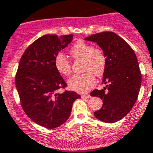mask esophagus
Segmentation results:
<instances>
[{
  "instance_id": "esophagus-1",
  "label": "esophagus",
  "mask_w": 153,
  "mask_h": 153,
  "mask_svg": "<svg viewBox=\"0 0 153 153\" xmlns=\"http://www.w3.org/2000/svg\"><path fill=\"white\" fill-rule=\"evenodd\" d=\"M81 97H82V98H90L91 96H90V94H82V95H81Z\"/></svg>"
}]
</instances>
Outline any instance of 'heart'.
<instances>
[{
  "label": "heart",
  "mask_w": 153,
  "mask_h": 153,
  "mask_svg": "<svg viewBox=\"0 0 153 153\" xmlns=\"http://www.w3.org/2000/svg\"><path fill=\"white\" fill-rule=\"evenodd\" d=\"M70 54L74 58H83V70L82 74H76L68 80L69 87L78 93H85L93 87L96 83V76L103 74L106 67V58L102 51L93 47L92 44L78 40L70 49ZM54 67L60 74L67 76L71 73V63L62 53L54 57Z\"/></svg>",
  "instance_id": "heart-1"
}]
</instances>
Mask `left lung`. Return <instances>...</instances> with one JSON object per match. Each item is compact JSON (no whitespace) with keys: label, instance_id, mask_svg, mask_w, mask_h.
<instances>
[{"label":"left lung","instance_id":"1","mask_svg":"<svg viewBox=\"0 0 153 153\" xmlns=\"http://www.w3.org/2000/svg\"><path fill=\"white\" fill-rule=\"evenodd\" d=\"M85 40L96 42L106 58L102 79L106 87L90 93L92 97L102 100V108L94 116L102 122H117L130 112L139 95L142 74L136 55L132 47L113 32L95 33Z\"/></svg>","mask_w":153,"mask_h":153}]
</instances>
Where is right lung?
I'll list each match as a JSON object with an SVG mask.
<instances>
[{
    "label": "right lung",
    "mask_w": 153,
    "mask_h": 153,
    "mask_svg": "<svg viewBox=\"0 0 153 153\" xmlns=\"http://www.w3.org/2000/svg\"><path fill=\"white\" fill-rule=\"evenodd\" d=\"M73 34H47L33 42L21 56L15 83L24 111L36 124L54 129L70 117L79 94L65 90L67 83L54 67V57L73 40Z\"/></svg>",
    "instance_id": "right-lung-1"
}]
</instances>
